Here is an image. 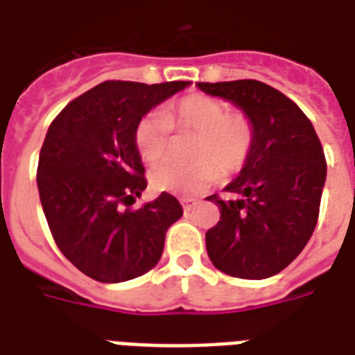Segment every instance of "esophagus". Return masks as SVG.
<instances>
[{"instance_id":"34e87169","label":"esophagus","mask_w":355,"mask_h":355,"mask_svg":"<svg viewBox=\"0 0 355 355\" xmlns=\"http://www.w3.org/2000/svg\"><path fill=\"white\" fill-rule=\"evenodd\" d=\"M196 204H198V200H195V198H181V206H183L185 211H191Z\"/></svg>"}]
</instances>
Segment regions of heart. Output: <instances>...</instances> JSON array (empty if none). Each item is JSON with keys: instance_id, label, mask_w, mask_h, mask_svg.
Here are the masks:
<instances>
[{"instance_id": "b5f03b06", "label": "heart", "mask_w": 355, "mask_h": 355, "mask_svg": "<svg viewBox=\"0 0 355 355\" xmlns=\"http://www.w3.org/2000/svg\"><path fill=\"white\" fill-rule=\"evenodd\" d=\"M193 132L189 164L164 162L151 170V187L160 193L193 196L214 185L219 175H234L250 162L257 144V126L250 113L229 111L219 98L208 94L183 96L164 113L149 111L134 128L139 159L159 162L170 149V132Z\"/></svg>"}]
</instances>
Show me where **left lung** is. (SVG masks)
<instances>
[{"instance_id":"1","label":"left lung","mask_w":355,"mask_h":355,"mask_svg":"<svg viewBox=\"0 0 355 355\" xmlns=\"http://www.w3.org/2000/svg\"><path fill=\"white\" fill-rule=\"evenodd\" d=\"M198 87L236 103L257 126L252 159L223 189L229 196H208L221 216L206 232V250L217 270L263 280L284 270L314 232L327 174L322 141L301 107L265 83Z\"/></svg>"}]
</instances>
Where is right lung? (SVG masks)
<instances>
[{
  "mask_svg": "<svg viewBox=\"0 0 355 355\" xmlns=\"http://www.w3.org/2000/svg\"><path fill=\"white\" fill-rule=\"evenodd\" d=\"M187 85L103 81L71 100L49 126L37 164L41 206L58 250L92 280L117 284L149 272L170 225L183 216L168 193L132 208L147 187L134 128Z\"/></svg>",
  "mask_w": 355,
  "mask_h": 355,
  "instance_id": "right-lung-1",
  "label": "right lung"
}]
</instances>
